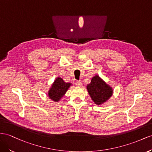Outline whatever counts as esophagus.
<instances>
[{
	"label": "esophagus",
	"mask_w": 152,
	"mask_h": 152,
	"mask_svg": "<svg viewBox=\"0 0 152 152\" xmlns=\"http://www.w3.org/2000/svg\"><path fill=\"white\" fill-rule=\"evenodd\" d=\"M75 83L77 87H81V85H82V83H81V82H80V81H76Z\"/></svg>",
	"instance_id": "esophagus-1"
}]
</instances>
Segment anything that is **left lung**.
<instances>
[{
  "label": "left lung",
  "mask_w": 152,
  "mask_h": 152,
  "mask_svg": "<svg viewBox=\"0 0 152 152\" xmlns=\"http://www.w3.org/2000/svg\"><path fill=\"white\" fill-rule=\"evenodd\" d=\"M87 88L91 98L96 104H102L105 102L113 93L112 88L98 75L92 77Z\"/></svg>",
  "instance_id": "8db88e82"
}]
</instances>
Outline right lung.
<instances>
[{
  "label": "right lung",
  "mask_w": 152,
  "mask_h": 152,
  "mask_svg": "<svg viewBox=\"0 0 152 152\" xmlns=\"http://www.w3.org/2000/svg\"><path fill=\"white\" fill-rule=\"evenodd\" d=\"M71 85V83H65L61 77H57L49 91L48 96L54 102H58Z\"/></svg>",
  "instance_id": "obj_1"
}]
</instances>
